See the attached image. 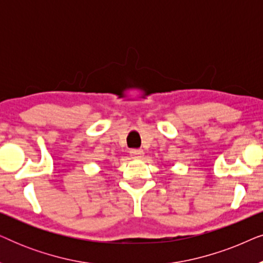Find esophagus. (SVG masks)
Here are the masks:
<instances>
[{"label":"esophagus","mask_w":263,"mask_h":263,"mask_svg":"<svg viewBox=\"0 0 263 263\" xmlns=\"http://www.w3.org/2000/svg\"><path fill=\"white\" fill-rule=\"evenodd\" d=\"M130 157L134 158V159H140V158L143 157V151L142 149H132Z\"/></svg>","instance_id":"1"}]
</instances>
